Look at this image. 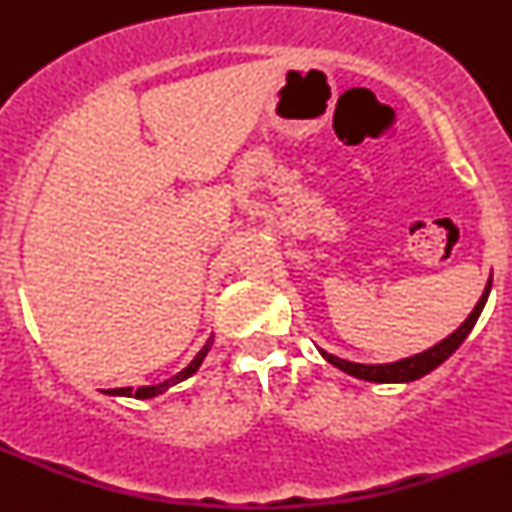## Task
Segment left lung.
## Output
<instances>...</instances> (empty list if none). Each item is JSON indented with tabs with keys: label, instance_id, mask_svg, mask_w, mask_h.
<instances>
[{
	"label": "left lung",
	"instance_id": "1",
	"mask_svg": "<svg viewBox=\"0 0 512 512\" xmlns=\"http://www.w3.org/2000/svg\"><path fill=\"white\" fill-rule=\"evenodd\" d=\"M487 295H490V280H487V288H485V293H482V298L477 300L475 310L467 315V321L462 323V326L457 328L455 333H450V336L444 338V341H439L437 346L427 348L424 353H417V356H409V358H401V361H396V364L366 366V364H353V361H343V358L331 356V353H326V351H321V353L328 358V361H331L333 366H338V369L346 371V374L358 376V379L379 381V384H391V381H414V379H419V376L429 374L432 369H437L442 361H447V358H450L452 353L460 348V343L465 341L467 333L475 328L477 318H480L482 308H485Z\"/></svg>",
	"mask_w": 512,
	"mask_h": 512
}]
</instances>
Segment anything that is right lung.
Wrapping results in <instances>:
<instances>
[{
    "label": "right lung",
    "instance_id": "1",
    "mask_svg": "<svg viewBox=\"0 0 512 512\" xmlns=\"http://www.w3.org/2000/svg\"><path fill=\"white\" fill-rule=\"evenodd\" d=\"M209 348H212V338H209L207 346H204L202 351H199L197 356H194V361H191V364L186 366L184 371H179V374H176L174 379L164 381V384H159V386H138L136 391H133L131 386H126V389H108V391H105V394H113V396H133V399H151V396L161 394V391H166V389H169V386H174V384H179V381L189 379V376L194 374V371H197L199 366H202V361H204V356H207Z\"/></svg>",
    "mask_w": 512,
    "mask_h": 512
}]
</instances>
